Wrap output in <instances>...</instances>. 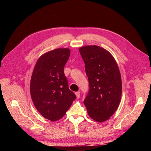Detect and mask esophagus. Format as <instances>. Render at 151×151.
Returning <instances> with one entry per match:
<instances>
[{
	"label": "esophagus",
	"mask_w": 151,
	"mask_h": 151,
	"mask_svg": "<svg viewBox=\"0 0 151 151\" xmlns=\"http://www.w3.org/2000/svg\"><path fill=\"white\" fill-rule=\"evenodd\" d=\"M75 94H76V98H77V99H79V98H80V92H79V91H78V92H76V93H75Z\"/></svg>",
	"instance_id": "obj_1"
}]
</instances>
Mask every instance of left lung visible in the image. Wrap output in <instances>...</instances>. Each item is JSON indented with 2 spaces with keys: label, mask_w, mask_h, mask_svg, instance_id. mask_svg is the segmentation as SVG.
<instances>
[{
  "label": "left lung",
  "mask_w": 151,
  "mask_h": 151,
  "mask_svg": "<svg viewBox=\"0 0 151 151\" xmlns=\"http://www.w3.org/2000/svg\"><path fill=\"white\" fill-rule=\"evenodd\" d=\"M89 84L84 104L90 118L98 122L108 120L121 100L122 84L115 59L106 50L96 45L79 48Z\"/></svg>",
  "instance_id": "obj_1"
}]
</instances>
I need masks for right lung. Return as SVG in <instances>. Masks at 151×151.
<instances>
[{
    "mask_svg": "<svg viewBox=\"0 0 151 151\" xmlns=\"http://www.w3.org/2000/svg\"><path fill=\"white\" fill-rule=\"evenodd\" d=\"M70 53L69 48H57L43 54L31 76L32 101L41 115L52 122L64 116L76 98L63 72Z\"/></svg>",
    "mask_w": 151,
    "mask_h": 151,
    "instance_id": "right-lung-1",
    "label": "right lung"
}]
</instances>
